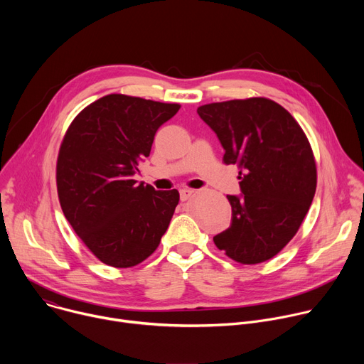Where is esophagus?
<instances>
[{
  "instance_id": "1",
  "label": "esophagus",
  "mask_w": 364,
  "mask_h": 364,
  "mask_svg": "<svg viewBox=\"0 0 364 364\" xmlns=\"http://www.w3.org/2000/svg\"><path fill=\"white\" fill-rule=\"evenodd\" d=\"M194 193H196V190H193V188H181V190H180V198H181V201H186V200L190 198Z\"/></svg>"
}]
</instances>
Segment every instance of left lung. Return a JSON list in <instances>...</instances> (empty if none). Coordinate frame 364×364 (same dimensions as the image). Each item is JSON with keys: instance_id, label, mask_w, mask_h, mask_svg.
Here are the masks:
<instances>
[{"instance_id": "obj_1", "label": "left lung", "mask_w": 364, "mask_h": 364, "mask_svg": "<svg viewBox=\"0 0 364 364\" xmlns=\"http://www.w3.org/2000/svg\"><path fill=\"white\" fill-rule=\"evenodd\" d=\"M197 114L225 148L223 163L240 170L242 196H228L232 223L215 245L239 264L265 262L295 236L313 203V149L292 115L267 97L209 103Z\"/></svg>"}]
</instances>
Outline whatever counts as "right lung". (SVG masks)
<instances>
[{"label": "right lung", "mask_w": 364, "mask_h": 364, "mask_svg": "<svg viewBox=\"0 0 364 364\" xmlns=\"http://www.w3.org/2000/svg\"><path fill=\"white\" fill-rule=\"evenodd\" d=\"M180 109L121 93L86 107L60 145L56 181L65 218L100 262L131 268L159 247L180 200L136 183L157 129Z\"/></svg>", "instance_id": "1"}]
</instances>
